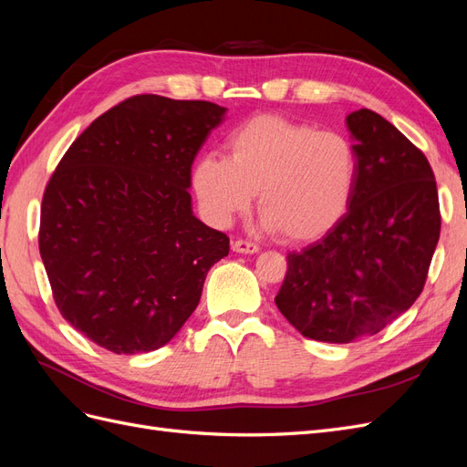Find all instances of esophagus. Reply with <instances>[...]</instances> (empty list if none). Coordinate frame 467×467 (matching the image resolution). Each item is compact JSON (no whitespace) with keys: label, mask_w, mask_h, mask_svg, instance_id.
<instances>
[{"label":"esophagus","mask_w":467,"mask_h":467,"mask_svg":"<svg viewBox=\"0 0 467 467\" xmlns=\"http://www.w3.org/2000/svg\"><path fill=\"white\" fill-rule=\"evenodd\" d=\"M232 249L235 253H245V255H253V253L259 251V245L251 244V242H244V239H237V242L232 244Z\"/></svg>","instance_id":"esophagus-1"}]
</instances>
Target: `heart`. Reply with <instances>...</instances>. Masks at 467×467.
<instances>
[{
    "label": "heart",
    "mask_w": 467,
    "mask_h": 467,
    "mask_svg": "<svg viewBox=\"0 0 467 467\" xmlns=\"http://www.w3.org/2000/svg\"><path fill=\"white\" fill-rule=\"evenodd\" d=\"M228 151L202 155L192 167V191L210 223H232L257 192L266 230L314 242L348 208L358 158L343 134L265 115L234 130Z\"/></svg>",
    "instance_id": "1"
}]
</instances>
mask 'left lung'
<instances>
[{"label": "left lung", "mask_w": 467, "mask_h": 467, "mask_svg": "<svg viewBox=\"0 0 467 467\" xmlns=\"http://www.w3.org/2000/svg\"><path fill=\"white\" fill-rule=\"evenodd\" d=\"M358 177L347 214L319 242L288 253L276 306L304 337L352 343L415 304L441 237L432 169L370 109L347 117Z\"/></svg>", "instance_id": "1"}]
</instances>
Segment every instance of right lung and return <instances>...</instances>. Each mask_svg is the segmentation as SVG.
<instances>
[{
  "mask_svg": "<svg viewBox=\"0 0 467 467\" xmlns=\"http://www.w3.org/2000/svg\"><path fill=\"white\" fill-rule=\"evenodd\" d=\"M225 109L136 95L93 120L50 177L38 249L74 329L117 355L158 350L201 302L225 234L192 214L191 167Z\"/></svg>",
  "mask_w": 467,
  "mask_h": 467,
  "instance_id": "add662e5",
  "label": "right lung"
}]
</instances>
